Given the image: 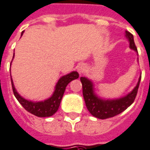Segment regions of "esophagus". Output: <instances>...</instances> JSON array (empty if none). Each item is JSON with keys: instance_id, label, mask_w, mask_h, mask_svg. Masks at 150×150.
Wrapping results in <instances>:
<instances>
[{"instance_id": "1", "label": "esophagus", "mask_w": 150, "mask_h": 150, "mask_svg": "<svg viewBox=\"0 0 150 150\" xmlns=\"http://www.w3.org/2000/svg\"><path fill=\"white\" fill-rule=\"evenodd\" d=\"M86 70V65L84 64H81L77 66V71L80 74H82Z\"/></svg>"}]
</instances>
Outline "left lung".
I'll return each instance as SVG.
<instances>
[{
	"label": "left lung",
	"instance_id": "1",
	"mask_svg": "<svg viewBox=\"0 0 150 150\" xmlns=\"http://www.w3.org/2000/svg\"><path fill=\"white\" fill-rule=\"evenodd\" d=\"M125 38L129 42V48L137 53V50L134 43L133 36L129 32L125 31ZM138 55V53H137ZM138 61V58H137ZM142 76H139L137 86L128 94L115 99H107L100 98L95 93L94 84L92 80L86 76L81 77L82 84L83 97L86 107L92 115L99 119H106L117 115L130 106L135 100Z\"/></svg>",
	"mask_w": 150,
	"mask_h": 150
}]
</instances>
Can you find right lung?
Returning a JSON list of instances; mask_svg holds the SVG:
<instances>
[{
    "mask_svg": "<svg viewBox=\"0 0 150 150\" xmlns=\"http://www.w3.org/2000/svg\"><path fill=\"white\" fill-rule=\"evenodd\" d=\"M23 33H24V31L21 33V36L23 35ZM13 58L14 55L13 57ZM11 64H12V62H11ZM78 77H79V74L76 71H73L69 74L62 76L58 80L57 83L56 84L55 89L52 93V96L45 100H40V101H33V100H28V99L23 98L22 96H21L18 93V92L15 88L12 76H11V82H12V88H13L14 96L16 97L20 104L25 108V110L37 117H46L52 116L58 110L67 85L73 80L77 79Z\"/></svg>",
    "mask_w": 150,
    "mask_h": 150,
    "instance_id": "obj_1",
    "label": "right lung"
}]
</instances>
